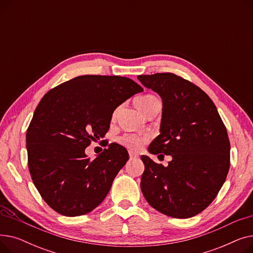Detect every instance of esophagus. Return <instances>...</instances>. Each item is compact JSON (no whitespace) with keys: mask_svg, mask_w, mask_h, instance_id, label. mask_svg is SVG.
Here are the masks:
<instances>
[{"mask_svg":"<svg viewBox=\"0 0 253 253\" xmlns=\"http://www.w3.org/2000/svg\"><path fill=\"white\" fill-rule=\"evenodd\" d=\"M129 157H130V159L132 160V159H136V158H138V155H137V154H135L134 152L129 151Z\"/></svg>","mask_w":253,"mask_h":253,"instance_id":"34e87169","label":"esophagus"}]
</instances>
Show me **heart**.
<instances>
[{"label":"heart","instance_id":"1","mask_svg":"<svg viewBox=\"0 0 253 253\" xmlns=\"http://www.w3.org/2000/svg\"><path fill=\"white\" fill-rule=\"evenodd\" d=\"M158 101L159 99L156 96L147 94V95H142L135 98V105L145 116L152 106ZM149 138L150 137L148 135H137V134H132V133H126L118 138V142L120 144L124 145V147H126L129 150L138 151L142 148V145L149 140Z\"/></svg>","mask_w":253,"mask_h":253}]
</instances>
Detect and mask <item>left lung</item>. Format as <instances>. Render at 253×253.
<instances>
[{"label": "left lung", "instance_id": "obj_1", "mask_svg": "<svg viewBox=\"0 0 253 253\" xmlns=\"http://www.w3.org/2000/svg\"><path fill=\"white\" fill-rule=\"evenodd\" d=\"M137 78L163 101L160 134L149 152L172 157L165 167L141 156V192L161 213L193 217L214 200L227 178L231 150L227 128L213 101L188 80L171 73Z\"/></svg>", "mask_w": 253, "mask_h": 253}]
</instances>
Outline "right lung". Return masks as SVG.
<instances>
[{"mask_svg": "<svg viewBox=\"0 0 253 253\" xmlns=\"http://www.w3.org/2000/svg\"><path fill=\"white\" fill-rule=\"evenodd\" d=\"M141 91L126 77L85 75L51 89L39 102L26 131L28 163L53 210L79 216L103 201L128 152L113 142L90 159L85 149L105 135L118 106Z\"/></svg>", "mask_w": 253, "mask_h": 253, "instance_id": "right-lung-1", "label": "right lung"}]
</instances>
